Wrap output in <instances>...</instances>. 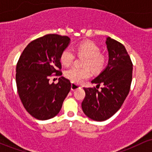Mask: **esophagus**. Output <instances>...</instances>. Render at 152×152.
<instances>
[{"label": "esophagus", "instance_id": "esophagus-1", "mask_svg": "<svg viewBox=\"0 0 152 152\" xmlns=\"http://www.w3.org/2000/svg\"><path fill=\"white\" fill-rule=\"evenodd\" d=\"M81 87L79 86V85L77 84V83H71V90L72 91H75L76 89H78V88H81Z\"/></svg>", "mask_w": 152, "mask_h": 152}]
</instances>
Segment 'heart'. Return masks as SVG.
Returning <instances> with one entry per match:
<instances>
[{
    "mask_svg": "<svg viewBox=\"0 0 152 152\" xmlns=\"http://www.w3.org/2000/svg\"><path fill=\"white\" fill-rule=\"evenodd\" d=\"M76 51L78 56H86L83 63L85 67L74 66L66 71V77L72 82L81 83L84 79L89 78L91 75L90 68L94 72H99L106 65V56L100 53V48L93 41H86L78 43L76 46ZM74 59L75 54L71 48H66L61 52L60 60L63 65L70 66Z\"/></svg>",
    "mask_w": 152,
    "mask_h": 152,
    "instance_id": "b5f03b06",
    "label": "heart"
}]
</instances>
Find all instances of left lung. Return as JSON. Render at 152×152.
<instances>
[{
    "instance_id": "left-lung-1",
    "label": "left lung",
    "mask_w": 152,
    "mask_h": 152,
    "mask_svg": "<svg viewBox=\"0 0 152 152\" xmlns=\"http://www.w3.org/2000/svg\"><path fill=\"white\" fill-rule=\"evenodd\" d=\"M106 44L109 52L106 68L92 83L102 84V90L84 88L86 96L82 102L83 113L94 121H103L117 112L129 92L133 64L123 44L110 37Z\"/></svg>"
}]
</instances>
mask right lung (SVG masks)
Listing matches in <instances>:
<instances>
[{
	"label": "right lung",
	"instance_id": "obj_1",
	"mask_svg": "<svg viewBox=\"0 0 152 152\" xmlns=\"http://www.w3.org/2000/svg\"><path fill=\"white\" fill-rule=\"evenodd\" d=\"M70 38L48 34L28 44L16 66L17 90L26 111L33 117L47 120L56 116L71 90L67 78L60 77L57 83H49L53 74L61 76V52L67 48Z\"/></svg>",
	"mask_w": 152,
	"mask_h": 152
}]
</instances>
